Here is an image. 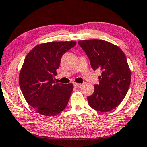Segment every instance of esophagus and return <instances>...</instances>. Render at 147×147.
Masks as SVG:
<instances>
[{
    "instance_id": "1",
    "label": "esophagus",
    "mask_w": 147,
    "mask_h": 147,
    "mask_svg": "<svg viewBox=\"0 0 147 147\" xmlns=\"http://www.w3.org/2000/svg\"><path fill=\"white\" fill-rule=\"evenodd\" d=\"M74 86L76 88H79L80 86H82V84H79V83H76V82H74Z\"/></svg>"
}]
</instances>
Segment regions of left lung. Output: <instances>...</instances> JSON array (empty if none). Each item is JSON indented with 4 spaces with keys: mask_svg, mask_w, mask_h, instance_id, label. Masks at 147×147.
Masks as SVG:
<instances>
[{
    "mask_svg": "<svg viewBox=\"0 0 147 147\" xmlns=\"http://www.w3.org/2000/svg\"><path fill=\"white\" fill-rule=\"evenodd\" d=\"M78 44L90 60L94 71H102L99 84L87 97L89 106L100 112H108L118 107L125 98L131 80L127 58L119 47L102 40H80Z\"/></svg>",
    "mask_w": 147,
    "mask_h": 147,
    "instance_id": "1",
    "label": "left lung"
}]
</instances>
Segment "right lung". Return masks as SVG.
Segmentation results:
<instances>
[{"mask_svg": "<svg viewBox=\"0 0 147 147\" xmlns=\"http://www.w3.org/2000/svg\"><path fill=\"white\" fill-rule=\"evenodd\" d=\"M74 41L50 42L34 47L24 59L19 74L22 94L39 114L55 116L66 108L73 84L57 83V74L63 54L75 46Z\"/></svg>", "mask_w": 147, "mask_h": 147, "instance_id": "obj_1", "label": "right lung"}]
</instances>
